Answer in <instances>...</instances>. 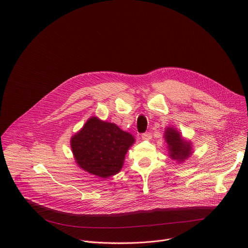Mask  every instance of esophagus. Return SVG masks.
<instances>
[{"instance_id": "1", "label": "esophagus", "mask_w": 248, "mask_h": 248, "mask_svg": "<svg viewBox=\"0 0 248 248\" xmlns=\"http://www.w3.org/2000/svg\"><path fill=\"white\" fill-rule=\"evenodd\" d=\"M141 137H142L143 140H150L152 138V134H151V132H145L141 135Z\"/></svg>"}]
</instances>
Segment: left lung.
Returning <instances> with one entry per match:
<instances>
[{"instance_id":"8db88e82","label":"left lung","mask_w":248,"mask_h":248,"mask_svg":"<svg viewBox=\"0 0 248 248\" xmlns=\"http://www.w3.org/2000/svg\"><path fill=\"white\" fill-rule=\"evenodd\" d=\"M165 140L168 144L169 156L172 160L184 162L192 153V147L190 141H186L174 127H167L165 134Z\"/></svg>"}]
</instances>
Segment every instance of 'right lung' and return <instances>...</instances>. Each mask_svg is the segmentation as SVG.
Wrapping results in <instances>:
<instances>
[{"label":"right lung","mask_w":248,"mask_h":248,"mask_svg":"<svg viewBox=\"0 0 248 248\" xmlns=\"http://www.w3.org/2000/svg\"><path fill=\"white\" fill-rule=\"evenodd\" d=\"M134 137L117 124L91 117L72 137L70 147L76 162L82 170L107 179L118 173Z\"/></svg>","instance_id":"obj_1"}]
</instances>
